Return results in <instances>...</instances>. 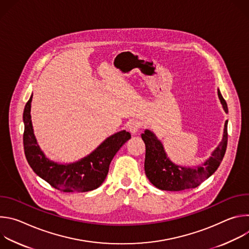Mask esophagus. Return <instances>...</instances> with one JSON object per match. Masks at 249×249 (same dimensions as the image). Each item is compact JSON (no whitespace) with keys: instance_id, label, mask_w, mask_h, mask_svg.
<instances>
[{"instance_id":"obj_1","label":"esophagus","mask_w":249,"mask_h":249,"mask_svg":"<svg viewBox=\"0 0 249 249\" xmlns=\"http://www.w3.org/2000/svg\"><path fill=\"white\" fill-rule=\"evenodd\" d=\"M128 128H129L131 133L136 134L140 130V128H141V123L138 120H131L128 123Z\"/></svg>"}]
</instances>
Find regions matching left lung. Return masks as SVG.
<instances>
[{
	"label": "left lung",
	"instance_id": "obj_1",
	"mask_svg": "<svg viewBox=\"0 0 249 249\" xmlns=\"http://www.w3.org/2000/svg\"><path fill=\"white\" fill-rule=\"evenodd\" d=\"M218 95L225 111L228 113L227 102L220 90H218ZM142 139L146 145L145 172L151 183L161 190L181 191L199 186L218 169L227 150L228 121H226L224 137L219 147L203 165L196 168H186L173 164L166 158L160 142L149 130L142 134Z\"/></svg>",
	"mask_w": 249,
	"mask_h": 249
}]
</instances>
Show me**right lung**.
<instances>
[{
    "mask_svg": "<svg viewBox=\"0 0 249 249\" xmlns=\"http://www.w3.org/2000/svg\"><path fill=\"white\" fill-rule=\"evenodd\" d=\"M32 95L23 111V148L25 158L33 171L61 192H88L98 188L107 176L109 164L119 149L131 138L126 131L106 139L90 155L71 164L50 161L37 145L33 134L30 107Z\"/></svg>",
    "mask_w": 249,
    "mask_h": 249,
    "instance_id": "1",
    "label": "right lung"
}]
</instances>
